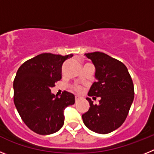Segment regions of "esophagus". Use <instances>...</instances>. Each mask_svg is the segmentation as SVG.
I'll use <instances>...</instances> for the list:
<instances>
[{
    "label": "esophagus",
    "mask_w": 154,
    "mask_h": 154,
    "mask_svg": "<svg viewBox=\"0 0 154 154\" xmlns=\"http://www.w3.org/2000/svg\"><path fill=\"white\" fill-rule=\"evenodd\" d=\"M82 98L80 97V96H75V103H77V102H79L81 99Z\"/></svg>",
    "instance_id": "obj_1"
}]
</instances>
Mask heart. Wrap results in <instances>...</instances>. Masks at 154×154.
<instances>
[{
	"label": "heart",
	"mask_w": 154,
	"mask_h": 154,
	"mask_svg": "<svg viewBox=\"0 0 154 154\" xmlns=\"http://www.w3.org/2000/svg\"><path fill=\"white\" fill-rule=\"evenodd\" d=\"M72 89L76 92H79V93H81L82 91H83V88L79 85H75L72 86Z\"/></svg>",
	"instance_id": "1"
}]
</instances>
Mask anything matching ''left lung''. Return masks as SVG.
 Returning <instances> with one entry per match:
<instances>
[{
    "instance_id": "obj_1",
    "label": "left lung",
    "mask_w": 154,
    "mask_h": 154,
    "mask_svg": "<svg viewBox=\"0 0 154 154\" xmlns=\"http://www.w3.org/2000/svg\"><path fill=\"white\" fill-rule=\"evenodd\" d=\"M96 67L95 82L88 93L99 103L93 104L86 98L90 107L82 116L89 130L100 134L111 133L122 126L127 117L134 99V86L126 65L103 52L86 53Z\"/></svg>"
}]
</instances>
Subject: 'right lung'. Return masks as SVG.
<instances>
[{"label":"right lung","mask_w":154,"mask_h":154,"mask_svg":"<svg viewBox=\"0 0 154 154\" xmlns=\"http://www.w3.org/2000/svg\"><path fill=\"white\" fill-rule=\"evenodd\" d=\"M73 56L43 53L22 64L14 80V103L30 130L40 135L56 133L64 125V109L75 103L72 93L60 97L51 89L62 79L64 62Z\"/></svg>","instance_id":"right-lung-1"}]
</instances>
